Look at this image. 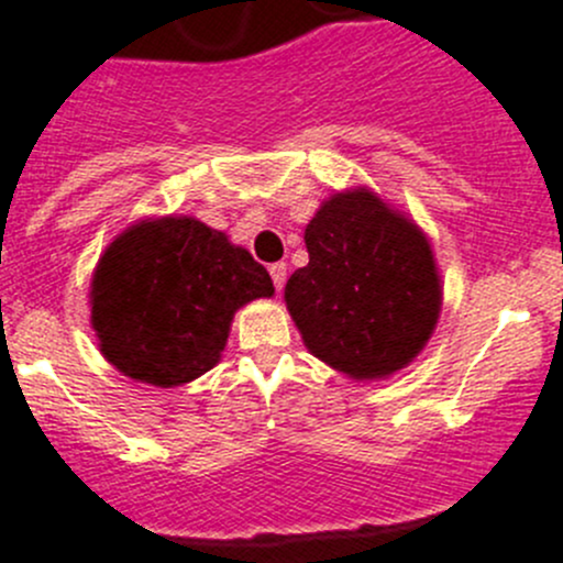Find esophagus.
<instances>
[{
  "instance_id": "1",
  "label": "esophagus",
  "mask_w": 563,
  "mask_h": 563,
  "mask_svg": "<svg viewBox=\"0 0 563 563\" xmlns=\"http://www.w3.org/2000/svg\"><path fill=\"white\" fill-rule=\"evenodd\" d=\"M271 279H274L276 289H282L284 282H287V265H284V263L271 265Z\"/></svg>"
}]
</instances>
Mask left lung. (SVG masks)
<instances>
[{
    "label": "left lung",
    "mask_w": 563,
    "mask_h": 563,
    "mask_svg": "<svg viewBox=\"0 0 563 563\" xmlns=\"http://www.w3.org/2000/svg\"><path fill=\"white\" fill-rule=\"evenodd\" d=\"M309 265L284 300L303 342L333 369L369 380L419 355L441 311L427 238L366 188L328 199L306 227Z\"/></svg>",
    "instance_id": "8db88e82"
}]
</instances>
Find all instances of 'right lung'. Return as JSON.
<instances>
[{
	"mask_svg": "<svg viewBox=\"0 0 563 563\" xmlns=\"http://www.w3.org/2000/svg\"><path fill=\"white\" fill-rule=\"evenodd\" d=\"M271 295L268 271L224 232L172 216L139 221L95 268L92 328L122 375L172 388L213 369L232 314Z\"/></svg>",
	"mask_w": 563,
	"mask_h": 563,
	"instance_id": "add662e5",
	"label": "right lung"
}]
</instances>
